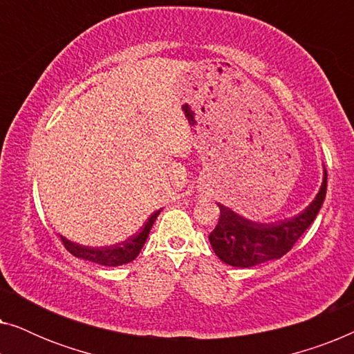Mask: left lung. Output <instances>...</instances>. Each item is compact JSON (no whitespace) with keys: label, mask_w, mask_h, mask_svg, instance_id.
Here are the masks:
<instances>
[{"label":"left lung","mask_w":354,"mask_h":354,"mask_svg":"<svg viewBox=\"0 0 354 354\" xmlns=\"http://www.w3.org/2000/svg\"><path fill=\"white\" fill-rule=\"evenodd\" d=\"M327 193V171L324 169L321 190L306 209L288 219L259 224L236 214L222 205L216 229L209 234V241L217 258L234 268L253 266L279 259L287 254L309 225L316 219Z\"/></svg>","instance_id":"left-lung-1"}]
</instances>
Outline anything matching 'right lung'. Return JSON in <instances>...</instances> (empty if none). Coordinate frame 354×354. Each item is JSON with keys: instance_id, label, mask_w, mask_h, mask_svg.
I'll list each match as a JSON object with an SVG mask.
<instances>
[{"instance_id": "obj_1", "label": "right lung", "mask_w": 354, "mask_h": 354, "mask_svg": "<svg viewBox=\"0 0 354 354\" xmlns=\"http://www.w3.org/2000/svg\"><path fill=\"white\" fill-rule=\"evenodd\" d=\"M159 212H153L151 216L148 217L147 224L142 227V230L133 236H130L125 241H120V243L111 245V246H84L79 243H74V241H69L66 236H61L62 243H64L66 250L69 251L71 254L77 256V258L91 261V263L101 264V266H122L127 264L130 261L137 258L140 251H142L145 241L148 239L149 230L159 216Z\"/></svg>"}]
</instances>
